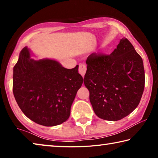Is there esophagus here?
<instances>
[{
    "mask_svg": "<svg viewBox=\"0 0 158 158\" xmlns=\"http://www.w3.org/2000/svg\"><path fill=\"white\" fill-rule=\"evenodd\" d=\"M86 66L84 63H80L79 65V73L84 77L86 73Z\"/></svg>",
    "mask_w": 158,
    "mask_h": 158,
    "instance_id": "obj_1",
    "label": "esophagus"
}]
</instances>
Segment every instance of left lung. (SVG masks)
<instances>
[{
  "label": "left lung",
  "instance_id": "1",
  "mask_svg": "<svg viewBox=\"0 0 158 158\" xmlns=\"http://www.w3.org/2000/svg\"><path fill=\"white\" fill-rule=\"evenodd\" d=\"M85 63L84 82L96 116L119 121L137 108L143 92L145 74L142 58L127 39L122 38L110 54L91 53Z\"/></svg>",
  "mask_w": 158,
  "mask_h": 158
}]
</instances>
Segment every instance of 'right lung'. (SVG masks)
Wrapping results in <instances>:
<instances>
[{
  "mask_svg": "<svg viewBox=\"0 0 158 158\" xmlns=\"http://www.w3.org/2000/svg\"><path fill=\"white\" fill-rule=\"evenodd\" d=\"M82 84L78 65L66 69L53 60H34L27 47L21 50L13 70V93L19 106L28 118L44 126L68 119Z\"/></svg>",
  "mask_w": 158,
  "mask_h": 158,
  "instance_id": "right-lung-1",
  "label": "right lung"
}]
</instances>
